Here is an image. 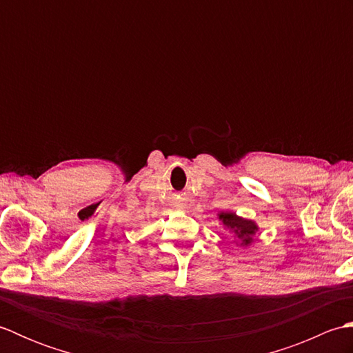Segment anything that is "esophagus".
Segmentation results:
<instances>
[{"label": "esophagus", "instance_id": "esophagus-1", "mask_svg": "<svg viewBox=\"0 0 353 353\" xmlns=\"http://www.w3.org/2000/svg\"><path fill=\"white\" fill-rule=\"evenodd\" d=\"M179 209H183V206H179Z\"/></svg>", "mask_w": 353, "mask_h": 353}]
</instances>
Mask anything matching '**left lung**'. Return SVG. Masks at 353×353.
<instances>
[{"label":"left lung","mask_w":353,"mask_h":353,"mask_svg":"<svg viewBox=\"0 0 353 353\" xmlns=\"http://www.w3.org/2000/svg\"><path fill=\"white\" fill-rule=\"evenodd\" d=\"M219 220L224 228L234 232V235L241 241L243 247H247L253 243V236L258 232V224L254 221L238 216L235 212H220Z\"/></svg>","instance_id":"1"}]
</instances>
